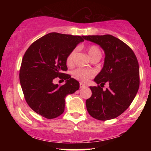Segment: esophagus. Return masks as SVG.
Segmentation results:
<instances>
[{
	"mask_svg": "<svg viewBox=\"0 0 151 151\" xmlns=\"http://www.w3.org/2000/svg\"><path fill=\"white\" fill-rule=\"evenodd\" d=\"M79 85H80V88H81V89H82V88H85V87H86V86L85 85V84H82V83H80V84H79Z\"/></svg>",
	"mask_w": 151,
	"mask_h": 151,
	"instance_id": "34e87169",
	"label": "esophagus"
}]
</instances>
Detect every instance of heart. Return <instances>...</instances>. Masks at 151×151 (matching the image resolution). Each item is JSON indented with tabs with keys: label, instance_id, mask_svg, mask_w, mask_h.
<instances>
[{
	"label": "heart",
	"instance_id": "b5f03b06",
	"mask_svg": "<svg viewBox=\"0 0 151 151\" xmlns=\"http://www.w3.org/2000/svg\"><path fill=\"white\" fill-rule=\"evenodd\" d=\"M77 50H73L69 54L68 56L66 59V63L67 65H72L74 62V58ZM88 53L90 58L92 59L96 56H101V51L96 46L91 45L88 48ZM95 75V72L91 70H85V69L78 68L74 70L72 72V77L74 79L81 81V82L86 83L89 81L90 79H91Z\"/></svg>",
	"mask_w": 151,
	"mask_h": 151
}]
</instances>
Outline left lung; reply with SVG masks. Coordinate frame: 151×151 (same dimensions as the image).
Masks as SVG:
<instances>
[{"label":"left lung","mask_w":151,"mask_h":151,"mask_svg":"<svg viewBox=\"0 0 151 151\" xmlns=\"http://www.w3.org/2000/svg\"><path fill=\"white\" fill-rule=\"evenodd\" d=\"M83 37L99 45L105 52L103 68L94 79L98 86H89L92 94L86 99V109L90 116L98 120L115 119L129 108L138 92V60L129 45L113 35ZM106 82L109 83V87L103 90L101 87Z\"/></svg>","instance_id":"left-lung-1"}]
</instances>
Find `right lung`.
Returning a JSON list of instances; mask_svg holds the SVG:
<instances>
[{
    "instance_id": "1",
    "label": "right lung",
    "mask_w": 151,
    "mask_h": 151,
    "mask_svg": "<svg viewBox=\"0 0 151 151\" xmlns=\"http://www.w3.org/2000/svg\"><path fill=\"white\" fill-rule=\"evenodd\" d=\"M83 36L50 32L39 38L26 50L20 69V82L24 97L35 112L48 119L63 114L65 97L79 89V83L64 72L66 59ZM57 77L66 80L60 86Z\"/></svg>"
}]
</instances>
